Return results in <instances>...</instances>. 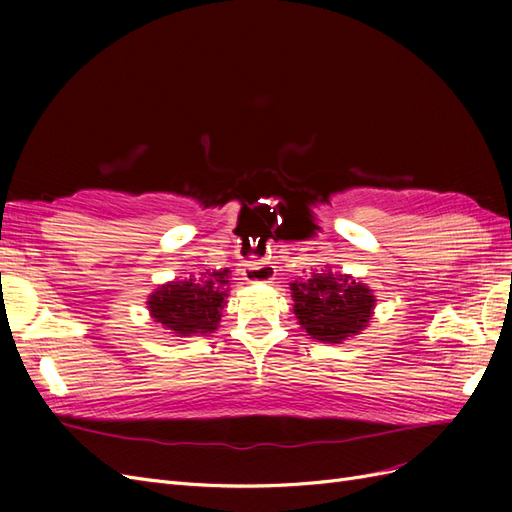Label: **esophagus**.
Here are the masks:
<instances>
[{"mask_svg":"<svg viewBox=\"0 0 512 512\" xmlns=\"http://www.w3.org/2000/svg\"><path fill=\"white\" fill-rule=\"evenodd\" d=\"M241 275L250 284H271L275 280V267L271 262H245Z\"/></svg>","mask_w":512,"mask_h":512,"instance_id":"34e87169","label":"esophagus"}]
</instances>
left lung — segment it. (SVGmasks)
I'll use <instances>...</instances> for the list:
<instances>
[{
	"mask_svg": "<svg viewBox=\"0 0 512 512\" xmlns=\"http://www.w3.org/2000/svg\"><path fill=\"white\" fill-rule=\"evenodd\" d=\"M290 290L294 316L318 342L342 344L359 335L374 314V292L348 273L331 271L329 265L322 273L299 277Z\"/></svg>",
	"mask_w": 512,
	"mask_h": 512,
	"instance_id": "obj_1",
	"label": "left lung"
}]
</instances>
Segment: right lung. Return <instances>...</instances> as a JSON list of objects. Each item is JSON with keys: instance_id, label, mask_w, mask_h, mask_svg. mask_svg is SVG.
I'll use <instances>...</instances> for the list:
<instances>
[{"instance_id": "1", "label": "right lung", "mask_w": 512, "mask_h": 512, "mask_svg": "<svg viewBox=\"0 0 512 512\" xmlns=\"http://www.w3.org/2000/svg\"><path fill=\"white\" fill-rule=\"evenodd\" d=\"M230 271H205L162 284L149 294V314L175 337L207 335L218 329L226 305Z\"/></svg>"}]
</instances>
